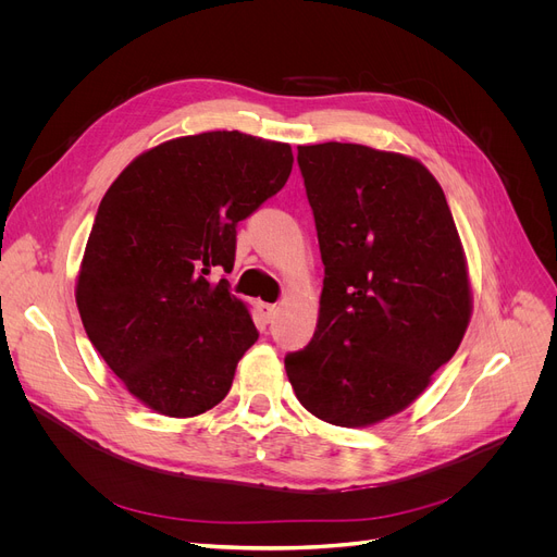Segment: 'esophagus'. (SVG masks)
I'll return each instance as SVG.
<instances>
[{
	"mask_svg": "<svg viewBox=\"0 0 557 557\" xmlns=\"http://www.w3.org/2000/svg\"><path fill=\"white\" fill-rule=\"evenodd\" d=\"M259 313H261L263 320H267V323H271V320L277 315V305L261 302V305H259Z\"/></svg>",
	"mask_w": 557,
	"mask_h": 557,
	"instance_id": "obj_1",
	"label": "esophagus"
}]
</instances>
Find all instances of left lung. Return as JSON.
<instances>
[{"mask_svg": "<svg viewBox=\"0 0 557 557\" xmlns=\"http://www.w3.org/2000/svg\"><path fill=\"white\" fill-rule=\"evenodd\" d=\"M325 263L311 343L284 357L296 397L336 426L411 404L470 323L465 255L433 175L361 144L298 146Z\"/></svg>", "mask_w": 557, "mask_h": 557, "instance_id": "8db88e82", "label": "left lung"}]
</instances>
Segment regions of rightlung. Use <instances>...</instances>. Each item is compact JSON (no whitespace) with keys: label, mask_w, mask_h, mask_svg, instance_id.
Segmentation results:
<instances>
[{"label":"right lung","mask_w":557,"mask_h":557,"mask_svg":"<svg viewBox=\"0 0 557 557\" xmlns=\"http://www.w3.org/2000/svg\"><path fill=\"white\" fill-rule=\"evenodd\" d=\"M288 144L239 131L164 141L106 191L76 305L108 368L153 411L194 418L230 391L259 332L227 280L237 225L288 181Z\"/></svg>","instance_id":"obj_1"}]
</instances>
